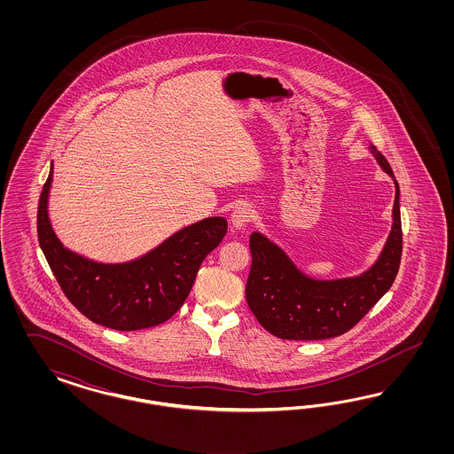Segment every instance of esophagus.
Returning a JSON list of instances; mask_svg holds the SVG:
<instances>
[{
  "label": "esophagus",
  "mask_w": 454,
  "mask_h": 454,
  "mask_svg": "<svg viewBox=\"0 0 454 454\" xmlns=\"http://www.w3.org/2000/svg\"><path fill=\"white\" fill-rule=\"evenodd\" d=\"M254 220V209L251 205H239L231 215V223L236 230H243L247 223Z\"/></svg>",
  "instance_id": "obj_1"
}]
</instances>
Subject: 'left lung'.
<instances>
[{"mask_svg": "<svg viewBox=\"0 0 454 454\" xmlns=\"http://www.w3.org/2000/svg\"><path fill=\"white\" fill-rule=\"evenodd\" d=\"M370 152L395 181L393 226L378 260L364 273L340 279L304 275L288 254L264 234L249 236L251 271L247 301L262 328L281 340L317 341L351 330L383 298L398 275L403 233L399 216V184L385 156Z\"/></svg>", "mask_w": 454, "mask_h": 454, "instance_id": "8db88e82", "label": "left lung"}]
</instances>
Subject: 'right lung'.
<instances>
[{
    "mask_svg": "<svg viewBox=\"0 0 454 454\" xmlns=\"http://www.w3.org/2000/svg\"><path fill=\"white\" fill-rule=\"evenodd\" d=\"M53 163L38 205V241L56 281L93 323L145 330L165 323L188 298L198 270L228 230L223 216L196 221L137 260L98 262L65 247L48 215Z\"/></svg>",
    "mask_w": 454,
    "mask_h": 454,
    "instance_id": "right-lung-1",
    "label": "right lung"
}]
</instances>
